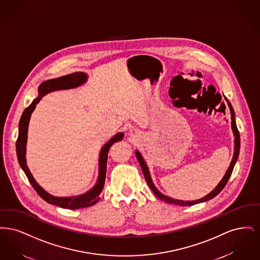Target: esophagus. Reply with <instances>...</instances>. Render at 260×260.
Returning a JSON list of instances; mask_svg holds the SVG:
<instances>
[{
    "label": "esophagus",
    "instance_id": "obj_1",
    "mask_svg": "<svg viewBox=\"0 0 260 260\" xmlns=\"http://www.w3.org/2000/svg\"><path fill=\"white\" fill-rule=\"evenodd\" d=\"M136 134V131L135 129H131V135L133 136V135H135Z\"/></svg>",
    "mask_w": 260,
    "mask_h": 260
}]
</instances>
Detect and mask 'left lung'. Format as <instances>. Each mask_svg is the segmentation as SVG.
I'll return each instance as SVG.
<instances>
[{"mask_svg": "<svg viewBox=\"0 0 260 260\" xmlns=\"http://www.w3.org/2000/svg\"><path fill=\"white\" fill-rule=\"evenodd\" d=\"M225 99H226V101H227V103H228V106H229V108H230V113H231V121H232V122H231V125H232V131H233L234 136H235V152H234V156H233V159H232V161H231V164H230V166H229L227 172L225 173V175L223 176L222 180L218 183V185L215 187V189H213V191H211L210 194L207 195L206 197L200 199V200H197V201H186V202H184V201H180V200H174V199L170 198V197H167V196L162 195L161 192L154 185V183H153V181H152V179H151V176H150L148 168H147L145 161L143 160L142 156L140 155V153H139L138 151H136V158H137V160L139 161V165H140L141 170H142L143 174H144L145 180H146L147 184L150 186V188L152 189V191L155 193V195H156L158 198L160 199V200H162V201H165V202H167V203H169V204H174V205H177V206H193V205H196V204H199V203L207 202V201H209L210 199L214 198L216 195H218V194L222 191L223 188L227 184V182H228V180H229V178H230V176H231V174H232V172H233V169H234L236 161H237L238 157H239L241 140H240L239 131H238L237 125H236L235 112L233 110V107H232L231 103L228 101V99H226V98H225Z\"/></svg>", "mask_w": 260, "mask_h": 260, "instance_id": "obj_1", "label": "left lung"}]
</instances>
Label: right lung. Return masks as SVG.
<instances>
[{"mask_svg": "<svg viewBox=\"0 0 260 260\" xmlns=\"http://www.w3.org/2000/svg\"><path fill=\"white\" fill-rule=\"evenodd\" d=\"M87 75L83 72H75L72 74L62 76L56 79H51L48 80L44 83H42L39 87V96L37 99H34L33 102L25 109L22 116L19 121V131H18V137L16 140V155L18 162L23 170L29 182L35 191L39 194V196L46 202L51 205L58 206L63 209H69V210H77V209H82V208H87L94 205L95 203L99 202V194L101 193L103 187H104V182H105V177H106V166H107V159H108V152L112 145L123 139L124 134L119 133L116 136H113L111 139L102 147L100 155H99V180L96 182L95 186L89 190L87 193L75 196V197H65V198H60V197H54L51 196L49 193H47L41 186L38 184L34 177L30 173L27 165H26V142H27V133H28V124L29 120L31 117V113L35 109L36 104L40 102L42 98L49 93L50 91L57 90V89H67V88H73V87H79L80 85L84 84L87 81Z\"/></svg>", "mask_w": 260, "mask_h": 260, "instance_id": "add662e5", "label": "right lung"}]
</instances>
